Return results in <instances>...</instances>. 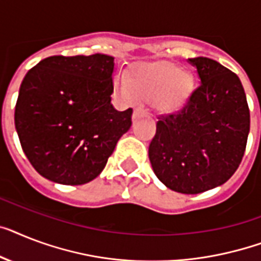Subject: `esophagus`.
<instances>
[{
  "instance_id": "obj_1",
  "label": "esophagus",
  "mask_w": 261,
  "mask_h": 261,
  "mask_svg": "<svg viewBox=\"0 0 261 261\" xmlns=\"http://www.w3.org/2000/svg\"><path fill=\"white\" fill-rule=\"evenodd\" d=\"M146 114H147V110H146L143 106H138V107H135L133 118H134V119H138V118H141V116L146 115Z\"/></svg>"
}]
</instances>
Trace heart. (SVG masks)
<instances>
[{"label":"heart","mask_w":261,"mask_h":261,"mask_svg":"<svg viewBox=\"0 0 261 261\" xmlns=\"http://www.w3.org/2000/svg\"><path fill=\"white\" fill-rule=\"evenodd\" d=\"M192 76L170 63L137 65L126 83H120V92L138 99H156L161 107H174L189 94Z\"/></svg>","instance_id":"1"}]
</instances>
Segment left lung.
<instances>
[{
  "label": "left lung",
  "instance_id": "left-lung-1",
  "mask_svg": "<svg viewBox=\"0 0 261 261\" xmlns=\"http://www.w3.org/2000/svg\"><path fill=\"white\" fill-rule=\"evenodd\" d=\"M189 61L201 84L178 111L158 118L149 158L169 189L197 194L225 184L241 164L249 109L234 72L207 57Z\"/></svg>",
  "mask_w": 261,
  "mask_h": 261
}]
</instances>
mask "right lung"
<instances>
[{
  "instance_id": "right-lung-1",
  "label": "right lung",
  "mask_w": 261,
  "mask_h": 261,
  "mask_svg": "<svg viewBox=\"0 0 261 261\" xmlns=\"http://www.w3.org/2000/svg\"><path fill=\"white\" fill-rule=\"evenodd\" d=\"M114 57L50 56L21 83L14 124L21 147L42 177L83 185L105 169L133 109L111 105Z\"/></svg>"
}]
</instances>
